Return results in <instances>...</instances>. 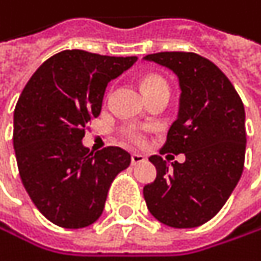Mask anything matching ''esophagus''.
<instances>
[{
    "label": "esophagus",
    "mask_w": 261,
    "mask_h": 261,
    "mask_svg": "<svg viewBox=\"0 0 261 261\" xmlns=\"http://www.w3.org/2000/svg\"><path fill=\"white\" fill-rule=\"evenodd\" d=\"M145 161H147V158L144 154H139V153H133L132 154V165H139V164H142Z\"/></svg>",
    "instance_id": "esophagus-1"
}]
</instances>
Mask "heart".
Instances as JSON below:
<instances>
[{
  "mask_svg": "<svg viewBox=\"0 0 261 261\" xmlns=\"http://www.w3.org/2000/svg\"><path fill=\"white\" fill-rule=\"evenodd\" d=\"M142 88H144L145 93H148V91H153V90H158V88H168V85H167V82H165L162 77H159V76H148V77L144 79ZM123 135H125V138H126L128 141L136 142V144H141V142L144 141L142 133L139 132V129H138L136 126H128V128H125V129H123Z\"/></svg>",
  "mask_w": 261,
  "mask_h": 261,
  "instance_id": "b5f03b06",
  "label": "heart"
}]
</instances>
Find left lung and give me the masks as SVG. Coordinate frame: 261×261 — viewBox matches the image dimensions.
I'll return each mask as SVG.
<instances>
[{"label": "left lung", "mask_w": 261, "mask_h": 261, "mask_svg": "<svg viewBox=\"0 0 261 261\" xmlns=\"http://www.w3.org/2000/svg\"><path fill=\"white\" fill-rule=\"evenodd\" d=\"M144 61L177 76L179 111L162 153L185 154L184 164L150 158L158 176L144 187L147 208L167 226L196 228L222 210L242 177L245 107L223 71L200 55L162 51Z\"/></svg>", "instance_id": "1"}]
</instances>
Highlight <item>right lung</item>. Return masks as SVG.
Returning a JSON list of instances; mask_svg holds the SVG:
<instances>
[{
    "label": "right lung",
    "instance_id": "obj_1",
    "mask_svg": "<svg viewBox=\"0 0 261 261\" xmlns=\"http://www.w3.org/2000/svg\"><path fill=\"white\" fill-rule=\"evenodd\" d=\"M136 61L64 50L33 73L18 99L13 148L19 176L39 213L58 226L94 223L111 182L132 162L119 147L91 153L82 138L100 113L108 82Z\"/></svg>",
    "mask_w": 261,
    "mask_h": 261
}]
</instances>
